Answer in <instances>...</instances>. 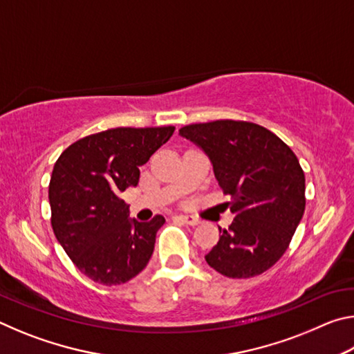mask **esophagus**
<instances>
[{"instance_id": "esophagus-1", "label": "esophagus", "mask_w": 354, "mask_h": 354, "mask_svg": "<svg viewBox=\"0 0 354 354\" xmlns=\"http://www.w3.org/2000/svg\"><path fill=\"white\" fill-rule=\"evenodd\" d=\"M175 218L179 220V221H183V223H185V225H190V226H196L200 223L198 218L190 217V215H178V217H175Z\"/></svg>"}]
</instances>
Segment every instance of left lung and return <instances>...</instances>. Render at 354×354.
Listing matches in <instances>:
<instances>
[{
	"mask_svg": "<svg viewBox=\"0 0 354 354\" xmlns=\"http://www.w3.org/2000/svg\"><path fill=\"white\" fill-rule=\"evenodd\" d=\"M212 160L236 214L206 262L226 278H253L273 267L289 248L306 207V179L289 145L261 124L215 120L179 129Z\"/></svg>",
	"mask_w": 354,
	"mask_h": 354,
	"instance_id": "8db88e82",
	"label": "left lung"
}]
</instances>
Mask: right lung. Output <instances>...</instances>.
<instances>
[{
    "mask_svg": "<svg viewBox=\"0 0 354 354\" xmlns=\"http://www.w3.org/2000/svg\"><path fill=\"white\" fill-rule=\"evenodd\" d=\"M173 131H101L71 143L56 160L48 187L53 231L77 270L95 283L124 284L147 267L165 218L129 221V206L120 194L137 185L139 167Z\"/></svg>",
    "mask_w": 354,
    "mask_h": 354,
    "instance_id": "1",
    "label": "right lung"
}]
</instances>
